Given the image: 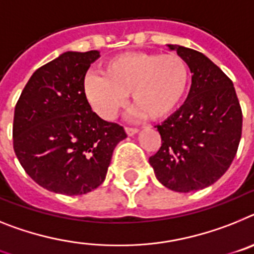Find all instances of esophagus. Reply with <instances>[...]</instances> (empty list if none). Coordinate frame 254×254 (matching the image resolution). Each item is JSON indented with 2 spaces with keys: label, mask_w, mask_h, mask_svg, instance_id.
Returning a JSON list of instances; mask_svg holds the SVG:
<instances>
[{
  "label": "esophagus",
  "mask_w": 254,
  "mask_h": 254,
  "mask_svg": "<svg viewBox=\"0 0 254 254\" xmlns=\"http://www.w3.org/2000/svg\"><path fill=\"white\" fill-rule=\"evenodd\" d=\"M125 131H127V135H134V134H136L138 131H139V129H136V127H125Z\"/></svg>",
  "instance_id": "34e87169"
}]
</instances>
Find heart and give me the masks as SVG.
Masks as SVG:
<instances>
[{
    "label": "heart",
    "instance_id": "obj_1",
    "mask_svg": "<svg viewBox=\"0 0 254 254\" xmlns=\"http://www.w3.org/2000/svg\"><path fill=\"white\" fill-rule=\"evenodd\" d=\"M103 75L88 74L84 94L103 119H114L130 93L134 115L160 120L182 102L189 84V67L175 54L130 52L106 63Z\"/></svg>",
    "mask_w": 254,
    "mask_h": 254
}]
</instances>
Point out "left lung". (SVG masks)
Listing matches in <instances>:
<instances>
[{
    "mask_svg": "<svg viewBox=\"0 0 254 254\" xmlns=\"http://www.w3.org/2000/svg\"><path fill=\"white\" fill-rule=\"evenodd\" d=\"M167 47L188 64L191 85L182 107L156 127L162 144L149 164L161 184L189 193L212 185L230 167L243 115L233 81L219 66L191 48Z\"/></svg>",
    "mask_w": 254,
    "mask_h": 254,
    "instance_id": "obj_1",
    "label": "left lung"
}]
</instances>
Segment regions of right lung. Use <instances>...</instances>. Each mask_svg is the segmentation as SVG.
Returning a JSON list of instances; mask_svg holds the SVG:
<instances>
[{
    "mask_svg": "<svg viewBox=\"0 0 254 254\" xmlns=\"http://www.w3.org/2000/svg\"><path fill=\"white\" fill-rule=\"evenodd\" d=\"M98 51H67L26 83L15 106L14 151L25 173L54 193L81 195L103 183L124 127L92 111L84 78Z\"/></svg>",
    "mask_w": 254,
    "mask_h": 254,
    "instance_id": "right-lung-1",
    "label": "right lung"
}]
</instances>
